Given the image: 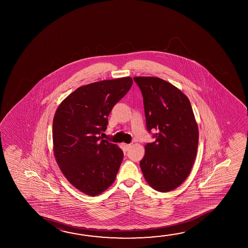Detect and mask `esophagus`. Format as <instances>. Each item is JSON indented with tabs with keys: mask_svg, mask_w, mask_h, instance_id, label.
I'll return each mask as SVG.
<instances>
[{
	"mask_svg": "<svg viewBox=\"0 0 248 248\" xmlns=\"http://www.w3.org/2000/svg\"><path fill=\"white\" fill-rule=\"evenodd\" d=\"M124 148L125 151H128L131 148V144H126V143H124Z\"/></svg>",
	"mask_w": 248,
	"mask_h": 248,
	"instance_id": "esophagus-1",
	"label": "esophagus"
}]
</instances>
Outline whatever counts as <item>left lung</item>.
<instances>
[{"instance_id": "1", "label": "left lung", "mask_w": 248, "mask_h": 248, "mask_svg": "<svg viewBox=\"0 0 248 248\" xmlns=\"http://www.w3.org/2000/svg\"><path fill=\"white\" fill-rule=\"evenodd\" d=\"M141 90L147 130H157L147 143L140 167L147 183L169 192L186 180L195 163L199 130L190 101L175 85L156 77H135Z\"/></svg>"}]
</instances>
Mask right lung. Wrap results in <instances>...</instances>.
<instances>
[{
	"label": "right lung",
	"mask_w": 248,
	"mask_h": 248,
	"mask_svg": "<svg viewBox=\"0 0 248 248\" xmlns=\"http://www.w3.org/2000/svg\"><path fill=\"white\" fill-rule=\"evenodd\" d=\"M133 84L130 77L83 85L61 102L53 121V154L73 187L95 196L114 183L124 153L100 137L113 106Z\"/></svg>",
	"instance_id": "obj_1"
}]
</instances>
